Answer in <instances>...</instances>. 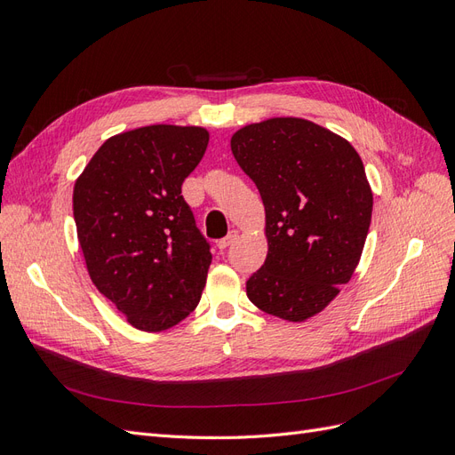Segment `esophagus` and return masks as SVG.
Masks as SVG:
<instances>
[{"mask_svg": "<svg viewBox=\"0 0 455 455\" xmlns=\"http://www.w3.org/2000/svg\"><path fill=\"white\" fill-rule=\"evenodd\" d=\"M237 237H239V231H237V229H231L224 239H220V241H218V249H220V251H226L228 246H231L233 243L237 241Z\"/></svg>", "mask_w": 455, "mask_h": 455, "instance_id": "34e87169", "label": "esophagus"}]
</instances>
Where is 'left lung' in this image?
Wrapping results in <instances>:
<instances>
[{
	"instance_id": "1",
	"label": "left lung",
	"mask_w": 455,
	"mask_h": 455,
	"mask_svg": "<svg viewBox=\"0 0 455 455\" xmlns=\"http://www.w3.org/2000/svg\"><path fill=\"white\" fill-rule=\"evenodd\" d=\"M231 151L266 209L267 258L246 296L267 315L307 321L359 266L374 203L363 159L339 134L299 117L246 125Z\"/></svg>"
}]
</instances>
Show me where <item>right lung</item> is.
<instances>
[{
	"mask_svg": "<svg viewBox=\"0 0 455 455\" xmlns=\"http://www.w3.org/2000/svg\"><path fill=\"white\" fill-rule=\"evenodd\" d=\"M206 146L203 127L132 129L108 139L76 180L89 277L144 332L172 328L201 299L212 254L182 184Z\"/></svg>",
	"mask_w": 455,
	"mask_h": 455,
	"instance_id": "right-lung-1",
	"label": "right lung"
}]
</instances>
